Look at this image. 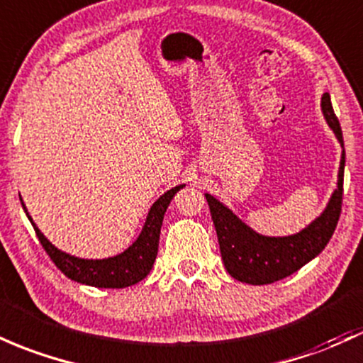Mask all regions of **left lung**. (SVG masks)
Returning a JSON list of instances; mask_svg holds the SVG:
<instances>
[{
  "label": "left lung",
  "mask_w": 363,
  "mask_h": 363,
  "mask_svg": "<svg viewBox=\"0 0 363 363\" xmlns=\"http://www.w3.org/2000/svg\"><path fill=\"white\" fill-rule=\"evenodd\" d=\"M320 106L325 122L333 129L343 151H341L336 189L330 194L324 212L313 218L300 233L289 236H265L257 233L246 222H242L229 206L218 201L212 194L205 193L225 270L238 281L253 286L281 281L313 260L333 238L340 220L341 200H343L345 143L329 93L322 94Z\"/></svg>",
  "instance_id": "obj_1"
}]
</instances>
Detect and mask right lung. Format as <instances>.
<instances>
[{
	"mask_svg": "<svg viewBox=\"0 0 363 363\" xmlns=\"http://www.w3.org/2000/svg\"><path fill=\"white\" fill-rule=\"evenodd\" d=\"M186 184H179L175 188L163 193L157 201L151 205L148 215H146L145 225L141 233L136 238V241L123 250L122 253L113 255L108 258H79L75 255L65 253L58 250L57 246L51 245L50 240L39 230V227L34 224L33 217L27 212L22 198V208L26 212L27 218L33 224L43 248L50 255L55 265L65 274L67 277L81 284L93 286V288H106V289H121L129 288V286L138 284L150 274L151 267L155 264V258L158 253V240H160V229L163 222V215L169 208L170 201L175 196L179 189L184 188Z\"/></svg>",
	"mask_w": 363,
	"mask_h": 363,
	"instance_id": "1",
	"label": "right lung"
}]
</instances>
